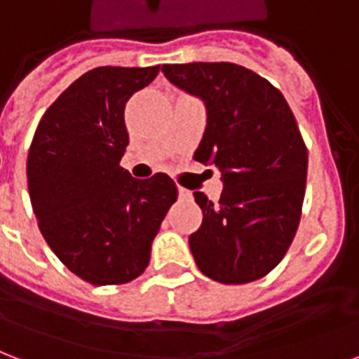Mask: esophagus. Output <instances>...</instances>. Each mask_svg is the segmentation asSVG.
<instances>
[{"label":"esophagus","instance_id":"34e87169","mask_svg":"<svg viewBox=\"0 0 359 359\" xmlns=\"http://www.w3.org/2000/svg\"><path fill=\"white\" fill-rule=\"evenodd\" d=\"M177 196H180V200H189V198H193V193L187 191V189L177 187Z\"/></svg>","mask_w":359,"mask_h":359}]
</instances>
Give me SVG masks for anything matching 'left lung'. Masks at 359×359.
<instances>
[{"label":"left lung","mask_w":359,"mask_h":359,"mask_svg":"<svg viewBox=\"0 0 359 359\" xmlns=\"http://www.w3.org/2000/svg\"><path fill=\"white\" fill-rule=\"evenodd\" d=\"M172 84L205 107V130L194 159L215 165L223 193L210 202L196 191L202 224L189 236L205 277L243 285L283 260L298 230L307 149L285 97L236 63H182L161 69Z\"/></svg>","instance_id":"8db88e82"}]
</instances>
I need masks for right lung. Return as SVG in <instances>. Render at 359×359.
I'll use <instances>...</instances> for the list:
<instances>
[{
  "label": "right lung",
  "mask_w": 359,
  "mask_h": 359,
  "mask_svg": "<svg viewBox=\"0 0 359 359\" xmlns=\"http://www.w3.org/2000/svg\"><path fill=\"white\" fill-rule=\"evenodd\" d=\"M155 67H97L44 112L27 154V189L41 234L80 279L123 285L148 268L177 189L166 174L136 180L119 166L125 102Z\"/></svg>",
  "instance_id": "1"
}]
</instances>
